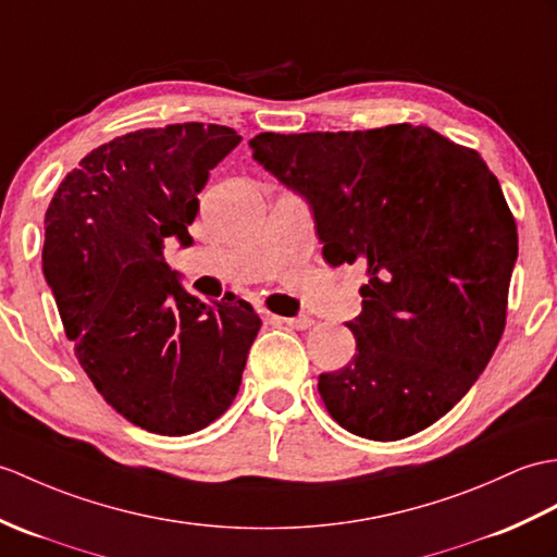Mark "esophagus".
<instances>
[{
	"mask_svg": "<svg viewBox=\"0 0 557 557\" xmlns=\"http://www.w3.org/2000/svg\"><path fill=\"white\" fill-rule=\"evenodd\" d=\"M277 322H282V325L287 327H294V330H308L310 325H313V318L308 315H296V318H275Z\"/></svg>",
	"mask_w": 557,
	"mask_h": 557,
	"instance_id": "obj_1",
	"label": "esophagus"
}]
</instances>
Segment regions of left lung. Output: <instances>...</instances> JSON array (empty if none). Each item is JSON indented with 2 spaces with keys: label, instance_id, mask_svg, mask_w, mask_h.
I'll list each match as a JSON object with an SVG mask.
<instances>
[{
  "label": "left lung",
  "instance_id": "1",
  "mask_svg": "<svg viewBox=\"0 0 557 557\" xmlns=\"http://www.w3.org/2000/svg\"><path fill=\"white\" fill-rule=\"evenodd\" d=\"M253 161L308 203L325 261L366 265L356 356L318 392L346 432L396 442L454 408L494 356L515 218L480 153L422 125L256 135Z\"/></svg>",
  "mask_w": 557,
  "mask_h": 557
}]
</instances>
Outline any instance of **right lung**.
Masks as SVG:
<instances>
[{
  "mask_svg": "<svg viewBox=\"0 0 557 557\" xmlns=\"http://www.w3.org/2000/svg\"><path fill=\"white\" fill-rule=\"evenodd\" d=\"M239 139L203 123L115 137L66 175L45 213L42 273L77 363L147 432L185 436L223 416L261 330L247 301L191 296L163 256L168 237L191 247L197 194Z\"/></svg>",
  "mask_w": 557,
  "mask_h": 557,
  "instance_id": "add662e5",
  "label": "right lung"
}]
</instances>
